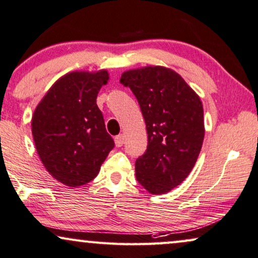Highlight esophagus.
Listing matches in <instances>:
<instances>
[{"mask_svg": "<svg viewBox=\"0 0 258 258\" xmlns=\"http://www.w3.org/2000/svg\"><path fill=\"white\" fill-rule=\"evenodd\" d=\"M114 142H115V146L116 147H121L123 145V136L122 135L116 136L115 138H114Z\"/></svg>", "mask_w": 258, "mask_h": 258, "instance_id": "obj_1", "label": "esophagus"}]
</instances>
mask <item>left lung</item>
<instances>
[{
	"mask_svg": "<svg viewBox=\"0 0 258 258\" xmlns=\"http://www.w3.org/2000/svg\"><path fill=\"white\" fill-rule=\"evenodd\" d=\"M120 84L138 100L147 149L136 160V177L152 195L166 194L194 169L204 139L203 105L184 79L169 68L127 71Z\"/></svg>",
	"mask_w": 258,
	"mask_h": 258,
	"instance_id": "1",
	"label": "left lung"
}]
</instances>
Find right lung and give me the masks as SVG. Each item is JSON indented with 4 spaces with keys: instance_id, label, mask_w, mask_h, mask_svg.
Segmentation results:
<instances>
[{
    "instance_id": "obj_1",
    "label": "right lung",
    "mask_w": 258,
    "mask_h": 258,
    "mask_svg": "<svg viewBox=\"0 0 258 258\" xmlns=\"http://www.w3.org/2000/svg\"><path fill=\"white\" fill-rule=\"evenodd\" d=\"M107 80L106 71L68 73L51 86L34 112L32 132L40 159L67 186L93 180L114 147L97 105Z\"/></svg>"
}]
</instances>
